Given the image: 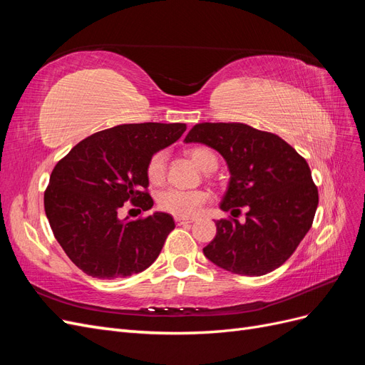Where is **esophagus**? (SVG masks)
<instances>
[{
	"instance_id": "34e87169",
	"label": "esophagus",
	"mask_w": 365,
	"mask_h": 365,
	"mask_svg": "<svg viewBox=\"0 0 365 365\" xmlns=\"http://www.w3.org/2000/svg\"><path fill=\"white\" fill-rule=\"evenodd\" d=\"M193 217H181V216H176L175 217V222L178 225H182V224H192L193 222Z\"/></svg>"
}]
</instances>
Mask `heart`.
<instances>
[{"mask_svg": "<svg viewBox=\"0 0 365 365\" xmlns=\"http://www.w3.org/2000/svg\"><path fill=\"white\" fill-rule=\"evenodd\" d=\"M189 157L204 172H212L217 165L215 152L207 148L190 149ZM165 164H168V152L165 150H158L149 158L146 165V176L152 184H161L164 181ZM208 197L210 195L204 190L168 189L158 195V207L165 213L187 217L195 215L208 201Z\"/></svg>", "mask_w": 365, "mask_h": 365, "instance_id": "b5f03b06", "label": "heart"}]
</instances>
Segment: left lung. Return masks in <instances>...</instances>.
Masks as SVG:
<instances>
[{"instance_id": "1", "label": "left lung", "mask_w": 365, "mask_h": 365, "mask_svg": "<svg viewBox=\"0 0 365 365\" xmlns=\"http://www.w3.org/2000/svg\"><path fill=\"white\" fill-rule=\"evenodd\" d=\"M185 143L217 150L230 170L220 208L245 222L216 220V236L204 254L230 272L259 277L279 268L312 227L318 190L306 160L279 135L244 123H197Z\"/></svg>"}]
</instances>
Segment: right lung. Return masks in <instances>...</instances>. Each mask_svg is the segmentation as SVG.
<instances>
[{"mask_svg":"<svg viewBox=\"0 0 365 365\" xmlns=\"http://www.w3.org/2000/svg\"><path fill=\"white\" fill-rule=\"evenodd\" d=\"M185 129L184 123L118 125L77 143L54 165L43 207L54 237L77 268L113 280L155 262L175 228L173 217L155 212L121 219L120 210L126 202L143 212L152 208L148 161Z\"/></svg>","mask_w":365,"mask_h":365,"instance_id":"obj_1","label":"right lung"}]
</instances>
